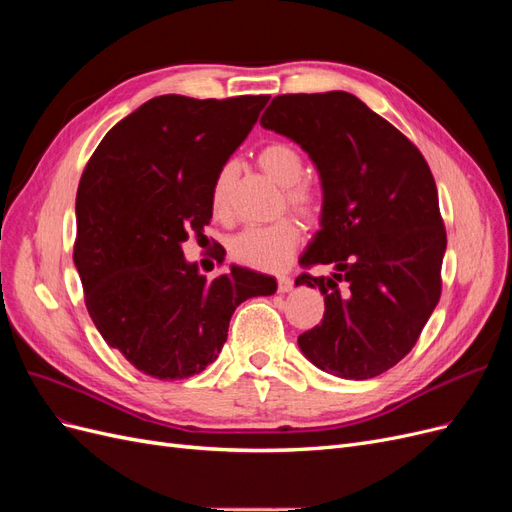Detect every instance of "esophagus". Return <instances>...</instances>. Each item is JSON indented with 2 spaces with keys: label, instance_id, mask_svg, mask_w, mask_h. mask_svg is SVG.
Wrapping results in <instances>:
<instances>
[{
  "label": "esophagus",
  "instance_id": "1",
  "mask_svg": "<svg viewBox=\"0 0 512 512\" xmlns=\"http://www.w3.org/2000/svg\"><path fill=\"white\" fill-rule=\"evenodd\" d=\"M292 277H288V275H280L277 277V290L280 292H290L292 290Z\"/></svg>",
  "mask_w": 512,
  "mask_h": 512
}]
</instances>
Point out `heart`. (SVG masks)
Returning a JSON list of instances; mask_svg holds the SVG:
<instances>
[{
    "mask_svg": "<svg viewBox=\"0 0 512 512\" xmlns=\"http://www.w3.org/2000/svg\"><path fill=\"white\" fill-rule=\"evenodd\" d=\"M258 166L284 188V198L290 211L305 222H316L322 213V192L316 183L303 179V153L286 141L267 143L258 151ZM232 162H226L211 185V209L218 218L230 213ZM301 241V230L292 220H280L269 226H247L228 239V254L239 265L280 271L288 265Z\"/></svg>",
    "mask_w": 512,
    "mask_h": 512,
    "instance_id": "heart-1",
    "label": "heart"
}]
</instances>
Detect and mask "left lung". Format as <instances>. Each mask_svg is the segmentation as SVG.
I'll return each mask as SVG.
<instances>
[{
	"label": "left lung",
	"mask_w": 512,
	"mask_h": 512,
	"mask_svg": "<svg viewBox=\"0 0 512 512\" xmlns=\"http://www.w3.org/2000/svg\"><path fill=\"white\" fill-rule=\"evenodd\" d=\"M260 126L301 145L322 181V228L301 265L335 273L294 282L324 294L322 322L299 335V348L327 374L376 378L414 348L440 301L446 230L431 170L346 91L277 96Z\"/></svg>",
	"instance_id": "8db88e82"
}]
</instances>
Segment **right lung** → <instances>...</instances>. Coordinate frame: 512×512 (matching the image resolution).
Listing matches in <instances>:
<instances>
[{
	"label": "right lung",
	"instance_id": "obj_1",
	"mask_svg": "<svg viewBox=\"0 0 512 512\" xmlns=\"http://www.w3.org/2000/svg\"><path fill=\"white\" fill-rule=\"evenodd\" d=\"M269 96H158L108 130L76 192L74 265L104 342L158 380L200 374L235 309L273 277L232 265L207 280L183 258L209 224L218 170L252 132ZM224 260V258H222Z\"/></svg>",
	"mask_w": 512,
	"mask_h": 512
}]
</instances>
